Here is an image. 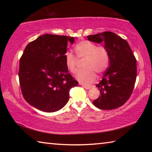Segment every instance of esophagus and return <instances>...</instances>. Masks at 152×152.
<instances>
[{
	"label": "esophagus",
	"mask_w": 152,
	"mask_h": 152,
	"mask_svg": "<svg viewBox=\"0 0 152 152\" xmlns=\"http://www.w3.org/2000/svg\"><path fill=\"white\" fill-rule=\"evenodd\" d=\"M82 86H83L85 89H89L92 87L91 86H88V85H82Z\"/></svg>",
	"instance_id": "obj_1"
}]
</instances>
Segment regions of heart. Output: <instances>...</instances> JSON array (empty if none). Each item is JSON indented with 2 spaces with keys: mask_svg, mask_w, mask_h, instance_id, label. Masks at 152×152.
I'll list each match as a JSON object with an SVG mask.
<instances>
[{
  "mask_svg": "<svg viewBox=\"0 0 152 152\" xmlns=\"http://www.w3.org/2000/svg\"><path fill=\"white\" fill-rule=\"evenodd\" d=\"M77 57L84 59V67L86 69L79 71L76 78L82 84H89L95 81L96 73L102 74L106 71L109 65V53L104 45H96L94 43L84 40L75 46ZM66 68L71 73L78 71V58L71 52L64 55Z\"/></svg>",
  "mask_w": 152,
  "mask_h": 152,
  "instance_id": "1",
  "label": "heart"
}]
</instances>
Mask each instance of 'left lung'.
Returning a JSON list of instances; mask_svg holds the SVG:
<instances>
[{
	"mask_svg": "<svg viewBox=\"0 0 152 152\" xmlns=\"http://www.w3.org/2000/svg\"><path fill=\"white\" fill-rule=\"evenodd\" d=\"M96 43L103 42L109 53L110 64L96 86L100 96L92 102L102 110L123 106L132 95L137 77L136 58L127 41L115 33L104 31L87 36Z\"/></svg>",
	"mask_w": 152,
	"mask_h": 152,
	"instance_id": "1",
	"label": "left lung"
}]
</instances>
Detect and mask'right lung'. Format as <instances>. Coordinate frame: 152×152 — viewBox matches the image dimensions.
I'll return each instance as SVG.
<instances>
[{
    "label": "right lung",
    "mask_w": 152,
    "mask_h": 152,
    "mask_svg": "<svg viewBox=\"0 0 152 152\" xmlns=\"http://www.w3.org/2000/svg\"><path fill=\"white\" fill-rule=\"evenodd\" d=\"M74 37L45 34L28 44L19 60V79L24 99L42 111L51 113L68 102L78 82L69 73L64 55Z\"/></svg>",
    "instance_id": "obj_1"
}]
</instances>
